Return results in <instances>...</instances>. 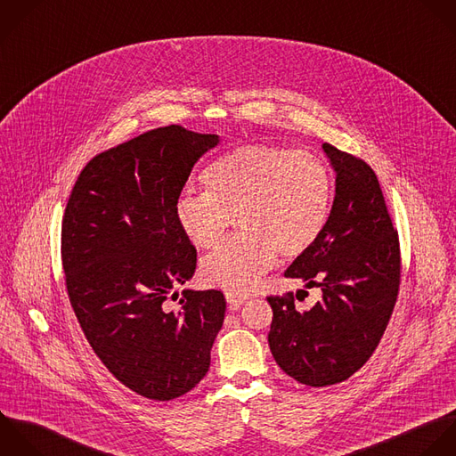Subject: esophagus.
Returning a JSON list of instances; mask_svg holds the SVG:
<instances>
[{
	"instance_id": "obj_1",
	"label": "esophagus",
	"mask_w": 456,
	"mask_h": 456,
	"mask_svg": "<svg viewBox=\"0 0 456 456\" xmlns=\"http://www.w3.org/2000/svg\"><path fill=\"white\" fill-rule=\"evenodd\" d=\"M248 297H250L248 293H240V291H227L225 293V298H227V302L232 309H240V305L245 304L248 300Z\"/></svg>"
}]
</instances>
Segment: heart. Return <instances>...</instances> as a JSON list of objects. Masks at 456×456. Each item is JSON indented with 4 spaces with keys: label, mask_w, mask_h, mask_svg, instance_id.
Masks as SVG:
<instances>
[{
    "label": "heart",
    "mask_w": 456,
    "mask_h": 456,
    "mask_svg": "<svg viewBox=\"0 0 456 456\" xmlns=\"http://www.w3.org/2000/svg\"><path fill=\"white\" fill-rule=\"evenodd\" d=\"M206 191L175 199L179 231L197 248L215 247L234 216L238 234L200 261L208 286L243 291L272 270L277 254L297 259L325 231L334 183L327 163L309 152L245 143L215 158L200 174Z\"/></svg>",
    "instance_id": "1"
}]
</instances>
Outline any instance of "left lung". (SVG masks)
I'll list each match as a JSON object with an SVG mask.
<instances>
[{"label":"left lung","mask_w":456,"mask_h":456,"mask_svg":"<svg viewBox=\"0 0 456 456\" xmlns=\"http://www.w3.org/2000/svg\"><path fill=\"white\" fill-rule=\"evenodd\" d=\"M336 197L316 245L297 257L286 277L320 288L309 311L293 293L268 297L273 320L268 343L281 370L300 384L327 387L350 379L377 350L400 289V240L373 168L323 143Z\"/></svg>","instance_id":"obj_1"}]
</instances>
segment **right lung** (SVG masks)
Listing matches in <instances>:
<instances>
[{"instance_id": "add662e5", "label": "right lung", "mask_w": 456, "mask_h": 456, "mask_svg": "<svg viewBox=\"0 0 456 456\" xmlns=\"http://www.w3.org/2000/svg\"><path fill=\"white\" fill-rule=\"evenodd\" d=\"M218 142L175 124L147 131L92 158L67 200L61 265L74 314L108 371L149 400L179 398L206 377L224 323L222 291L184 289L177 311L165 304L197 266L174 204Z\"/></svg>"}]
</instances>
